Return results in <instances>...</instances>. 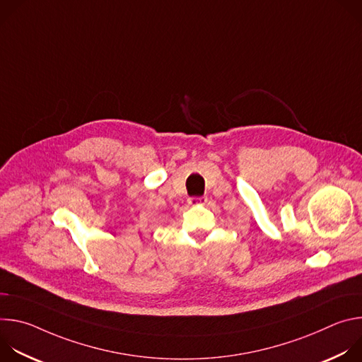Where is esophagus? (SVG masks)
I'll return each mask as SVG.
<instances>
[{"label":"esophagus","instance_id":"esophagus-1","mask_svg":"<svg viewBox=\"0 0 362 362\" xmlns=\"http://www.w3.org/2000/svg\"><path fill=\"white\" fill-rule=\"evenodd\" d=\"M206 202V197H189L187 203L189 204H197V203H203Z\"/></svg>","mask_w":362,"mask_h":362}]
</instances>
